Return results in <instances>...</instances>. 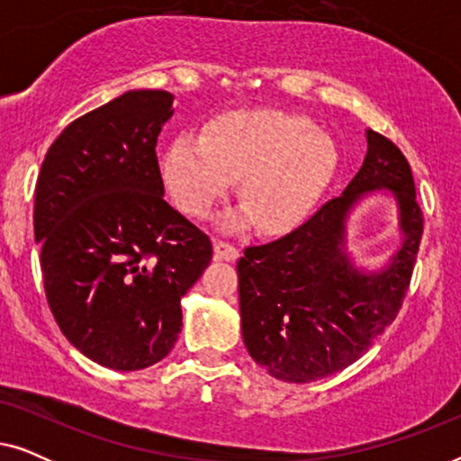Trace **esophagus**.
Instances as JSON below:
<instances>
[{"instance_id": "esophagus-1", "label": "esophagus", "mask_w": 461, "mask_h": 461, "mask_svg": "<svg viewBox=\"0 0 461 461\" xmlns=\"http://www.w3.org/2000/svg\"><path fill=\"white\" fill-rule=\"evenodd\" d=\"M213 254H216L218 260L232 262V260H237V258H239V249L232 243H229V241L216 239V241H213Z\"/></svg>"}]
</instances>
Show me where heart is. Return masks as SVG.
I'll use <instances>...</instances> for the list:
<instances>
[{"instance_id":"1","label":"heart","mask_w":461,"mask_h":461,"mask_svg":"<svg viewBox=\"0 0 461 461\" xmlns=\"http://www.w3.org/2000/svg\"><path fill=\"white\" fill-rule=\"evenodd\" d=\"M163 180L182 210L210 216L239 182V197L262 230L300 222L330 186L338 150L308 117L281 111L232 113L210 123L203 136L185 134L163 155ZM248 216L232 213L226 229H241Z\"/></svg>"}]
</instances>
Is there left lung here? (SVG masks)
Wrapping results in <instances>:
<instances>
[{"label":"left lung","instance_id":"obj_1","mask_svg":"<svg viewBox=\"0 0 461 461\" xmlns=\"http://www.w3.org/2000/svg\"><path fill=\"white\" fill-rule=\"evenodd\" d=\"M393 190L402 249L380 274H361L345 254V216L371 190ZM424 216L409 161L386 136L367 130V155L339 197L304 224L239 258L245 348L268 374L306 384L342 371L393 323L411 283Z\"/></svg>","mask_w":461,"mask_h":461}]
</instances>
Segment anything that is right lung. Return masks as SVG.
Wrapping results in <instances>:
<instances>
[{
	"instance_id": "1",
	"label": "right lung",
	"mask_w": 461,
	"mask_h": 461,
	"mask_svg": "<svg viewBox=\"0 0 461 461\" xmlns=\"http://www.w3.org/2000/svg\"><path fill=\"white\" fill-rule=\"evenodd\" d=\"M174 96L131 90L48 149L33 226L43 289L60 331L94 363H159L182 330L180 298L212 262L203 230L163 199L157 138Z\"/></svg>"
}]
</instances>
